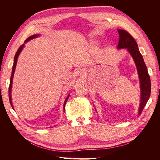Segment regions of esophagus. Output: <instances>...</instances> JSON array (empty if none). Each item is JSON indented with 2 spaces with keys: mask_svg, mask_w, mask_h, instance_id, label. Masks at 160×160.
Wrapping results in <instances>:
<instances>
[{
  "mask_svg": "<svg viewBox=\"0 0 160 160\" xmlns=\"http://www.w3.org/2000/svg\"><path fill=\"white\" fill-rule=\"evenodd\" d=\"M85 74V69H81V71H80V75H83Z\"/></svg>",
  "mask_w": 160,
  "mask_h": 160,
  "instance_id": "esophagus-1",
  "label": "esophagus"
}]
</instances>
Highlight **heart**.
Segmentation results:
<instances>
[{
  "label": "heart",
  "instance_id": "1",
  "mask_svg": "<svg viewBox=\"0 0 160 160\" xmlns=\"http://www.w3.org/2000/svg\"><path fill=\"white\" fill-rule=\"evenodd\" d=\"M98 42H99V41H95L93 42V44H95V45H98Z\"/></svg>",
  "mask_w": 160,
  "mask_h": 160
}]
</instances>
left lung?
<instances>
[{
  "mask_svg": "<svg viewBox=\"0 0 160 160\" xmlns=\"http://www.w3.org/2000/svg\"><path fill=\"white\" fill-rule=\"evenodd\" d=\"M118 31L119 35L118 49H127L128 51L132 55L137 67L140 90H141L140 104L138 110V114L140 115L146 106L151 93V81H150L149 75L146 63L143 61V58L139 51L136 41L126 31L118 29Z\"/></svg>",
  "mask_w": 160,
  "mask_h": 160,
  "instance_id": "left-lung-1",
  "label": "left lung"
}]
</instances>
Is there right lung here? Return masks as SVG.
I'll use <instances>...</instances> for the list:
<instances>
[{
  "label": "right lung",
  "instance_id": "1",
  "mask_svg": "<svg viewBox=\"0 0 160 160\" xmlns=\"http://www.w3.org/2000/svg\"><path fill=\"white\" fill-rule=\"evenodd\" d=\"M40 35L39 34H37V35H32L31 37H29L28 38H27V39L25 40V42H24V44L22 45H21L20 47L18 48V51H17L16 54H15V56H14V63H13V66H12V74H11V79H10V85H9V88H8V98H9V101H10V103L11 105V107L12 108V109H14L13 108V105H12V99H11V90H12V79H13V77H14V71H15V69H16V65H17V59H18V57L19 56V55H20V53L21 52L22 49L24 48V47H25V44L28 42L31 39H33V38H37L38 37H39ZM69 97V95L67 97L66 99L65 100V102H64V105H63V109L65 111V104H66V102L67 99H68Z\"/></svg>",
  "mask_w": 160,
  "mask_h": 160
}]
</instances>
